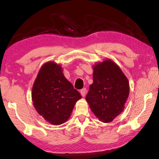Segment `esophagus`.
I'll return each mask as SVG.
<instances>
[{
	"mask_svg": "<svg viewBox=\"0 0 159 159\" xmlns=\"http://www.w3.org/2000/svg\"><path fill=\"white\" fill-rule=\"evenodd\" d=\"M80 94L83 97H85L86 94V88H83V89L80 90Z\"/></svg>",
	"mask_w": 159,
	"mask_h": 159,
	"instance_id": "obj_1",
	"label": "esophagus"
}]
</instances>
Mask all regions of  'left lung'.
I'll return each instance as SVG.
<instances>
[{
	"mask_svg": "<svg viewBox=\"0 0 159 159\" xmlns=\"http://www.w3.org/2000/svg\"><path fill=\"white\" fill-rule=\"evenodd\" d=\"M129 90L127 77L114 61L107 59L93 66V83L85 99L100 121L110 123L124 109Z\"/></svg>",
	"mask_w": 159,
	"mask_h": 159,
	"instance_id": "left-lung-1",
	"label": "left lung"
}]
</instances>
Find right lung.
<instances>
[{"mask_svg": "<svg viewBox=\"0 0 159 159\" xmlns=\"http://www.w3.org/2000/svg\"><path fill=\"white\" fill-rule=\"evenodd\" d=\"M31 98L37 112L46 121L57 125L69 119L81 95L64 77L60 64L48 61L38 74Z\"/></svg>", "mask_w": 159, "mask_h": 159, "instance_id": "right-lung-1", "label": "right lung"}]
</instances>
